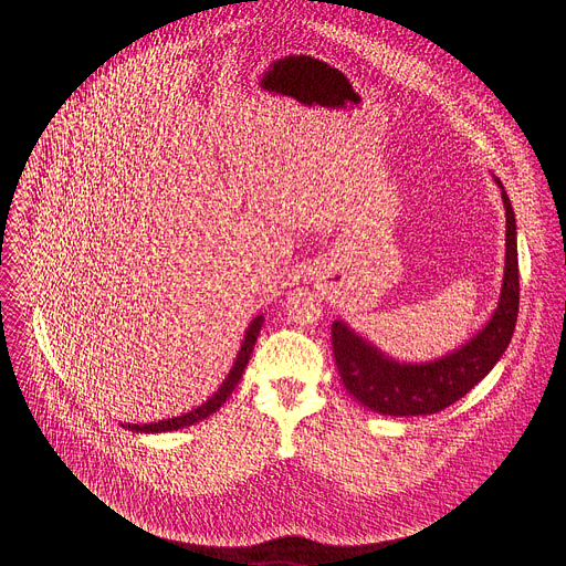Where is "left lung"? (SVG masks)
Listing matches in <instances>:
<instances>
[{
    "instance_id": "8db88e82",
    "label": "left lung",
    "mask_w": 566,
    "mask_h": 566,
    "mask_svg": "<svg viewBox=\"0 0 566 566\" xmlns=\"http://www.w3.org/2000/svg\"><path fill=\"white\" fill-rule=\"evenodd\" d=\"M506 210V266L502 293L491 319L454 352L428 363H398L334 319L332 340L338 374L347 391L365 408L385 417H421L446 410L486 376L506 352L520 308L517 223L511 199L497 177Z\"/></svg>"
}]
</instances>
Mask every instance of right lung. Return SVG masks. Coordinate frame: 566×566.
<instances>
[{
  "instance_id": "add662e5",
  "label": "right lung",
  "mask_w": 566,
  "mask_h": 566,
  "mask_svg": "<svg viewBox=\"0 0 566 566\" xmlns=\"http://www.w3.org/2000/svg\"><path fill=\"white\" fill-rule=\"evenodd\" d=\"M262 325H264V315H258V317L251 319V325H249V329H247V334H244V340H241V349H239V354H237V358H234V363H232V367H230L226 380H223V382L219 385V389L203 402V406H199L197 410H190V412H186V415H181V417L168 419V421L143 423V426H138V423H125V426H123V423H120V426L127 428V430H132V432H172V430H179V428L195 426V423L208 419L210 415H214V412L223 406L226 398L232 394V389L237 387V382L241 380V374H244V369H247V365H249V360H251V354H253V347H255V343H258V336H260Z\"/></svg>"
}]
</instances>
